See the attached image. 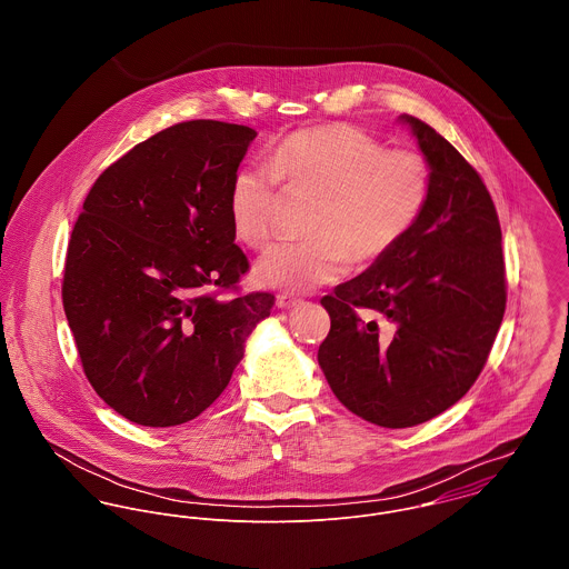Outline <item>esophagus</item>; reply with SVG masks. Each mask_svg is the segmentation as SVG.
Instances as JSON below:
<instances>
[{
  "label": "esophagus",
  "instance_id": "obj_1",
  "mask_svg": "<svg viewBox=\"0 0 569 569\" xmlns=\"http://www.w3.org/2000/svg\"><path fill=\"white\" fill-rule=\"evenodd\" d=\"M302 302V298H298V296H293V293H280L278 298H276V305L280 307V309H293V307H298Z\"/></svg>",
  "mask_w": 569,
  "mask_h": 569
}]
</instances>
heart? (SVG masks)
Returning a JSON list of instances; mask_svg holds the SVG:
<instances>
[{"instance_id": "b5f03b06", "label": "heart", "mask_w": 569, "mask_h": 569, "mask_svg": "<svg viewBox=\"0 0 569 569\" xmlns=\"http://www.w3.org/2000/svg\"><path fill=\"white\" fill-rule=\"evenodd\" d=\"M280 181L325 194L311 223L316 239L271 247L253 278L302 293L339 280L352 260L372 264L401 243L427 206L431 168L418 151L386 149L350 124L300 129L271 151L269 163H244L232 177V230L251 249L278 232Z\"/></svg>"}]
</instances>
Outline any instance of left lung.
Here are the masks:
<instances>
[{"mask_svg": "<svg viewBox=\"0 0 569 569\" xmlns=\"http://www.w3.org/2000/svg\"><path fill=\"white\" fill-rule=\"evenodd\" d=\"M401 120L431 168L427 206L386 258L322 298L330 330L318 352L341 406L390 429L420 425L471 390L506 311L501 228L480 172L427 122Z\"/></svg>", "mask_w": 569, "mask_h": 569, "instance_id": "8db88e82", "label": "left lung"}]
</instances>
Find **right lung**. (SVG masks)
I'll use <instances>...</instances> for the list:
<instances>
[{
    "label": "right lung",
    "mask_w": 569,
    "mask_h": 569,
    "mask_svg": "<svg viewBox=\"0 0 569 569\" xmlns=\"http://www.w3.org/2000/svg\"><path fill=\"white\" fill-rule=\"evenodd\" d=\"M256 131L172 124L93 181L66 256L63 309L96 395L144 427L197 418L228 388L276 298L249 271L228 194ZM230 295V299H221Z\"/></svg>",
    "instance_id": "add662e5"
}]
</instances>
